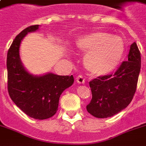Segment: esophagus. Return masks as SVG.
<instances>
[{"label": "esophagus", "instance_id": "esophagus-1", "mask_svg": "<svg viewBox=\"0 0 146 146\" xmlns=\"http://www.w3.org/2000/svg\"><path fill=\"white\" fill-rule=\"evenodd\" d=\"M76 82L78 83V84H84V83H85V80H84V78L82 76H77V77L76 78Z\"/></svg>", "mask_w": 146, "mask_h": 146}]
</instances>
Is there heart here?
Listing matches in <instances>:
<instances>
[{"label":"heart","mask_w":146,"mask_h":146,"mask_svg":"<svg viewBox=\"0 0 146 146\" xmlns=\"http://www.w3.org/2000/svg\"><path fill=\"white\" fill-rule=\"evenodd\" d=\"M75 44L78 51L87 53L84 58L86 69L97 76L113 72L120 63L125 51L123 39L102 31L80 36Z\"/></svg>","instance_id":"heart-1"}]
</instances>
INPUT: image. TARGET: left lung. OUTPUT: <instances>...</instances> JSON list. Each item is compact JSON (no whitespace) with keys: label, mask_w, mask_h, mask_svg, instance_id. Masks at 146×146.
Here are the masks:
<instances>
[{"label":"left lung","mask_w":146,"mask_h":146,"mask_svg":"<svg viewBox=\"0 0 146 146\" xmlns=\"http://www.w3.org/2000/svg\"><path fill=\"white\" fill-rule=\"evenodd\" d=\"M140 70V51L134 42L127 61L123 62L116 73L89 82L92 99L87 106L88 112L97 118H107L124 110L136 92Z\"/></svg>","instance_id":"obj_1"}]
</instances>
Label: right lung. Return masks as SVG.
Here are the masks:
<instances>
[{"label":"right lung","mask_w":146,"mask_h":146,"mask_svg":"<svg viewBox=\"0 0 146 146\" xmlns=\"http://www.w3.org/2000/svg\"><path fill=\"white\" fill-rule=\"evenodd\" d=\"M40 26L26 28L12 42L7 54L8 90L11 100L32 118L45 119L56 113L62 93L74 82L73 75L59 76L52 73L33 75L24 67L20 58L22 40Z\"/></svg>","instance_id":"obj_1"}]
</instances>
